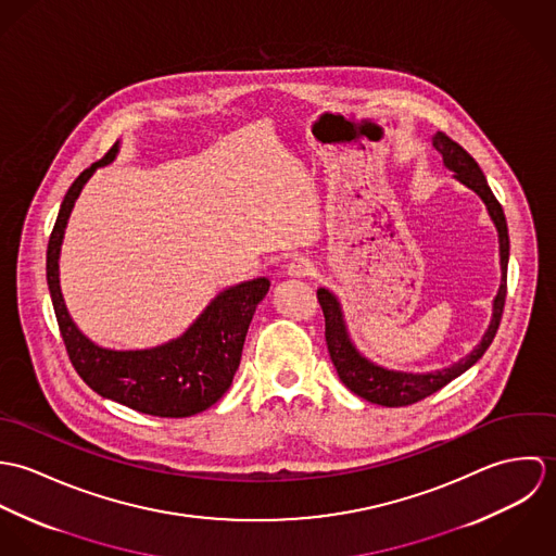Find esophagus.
I'll use <instances>...</instances> for the list:
<instances>
[{
    "label": "esophagus",
    "instance_id": "obj_1",
    "mask_svg": "<svg viewBox=\"0 0 556 556\" xmlns=\"http://www.w3.org/2000/svg\"><path fill=\"white\" fill-rule=\"evenodd\" d=\"M313 271H315L313 263H311L308 258H304V256L293 258V261L289 263V267H287V274H289L291 278H306V276H311Z\"/></svg>",
    "mask_w": 556,
    "mask_h": 556
}]
</instances>
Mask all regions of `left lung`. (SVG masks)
<instances>
[{"label":"left lung","mask_w":556,"mask_h":556,"mask_svg":"<svg viewBox=\"0 0 556 556\" xmlns=\"http://www.w3.org/2000/svg\"><path fill=\"white\" fill-rule=\"evenodd\" d=\"M432 148L437 152H441L445 168L454 170V179H458L463 186L471 188L477 197L483 201V205L488 210V216H490V220L496 229V236H498L501 285H498V291L492 300V317H490V323H488L481 340L477 342L476 349L469 355H465L463 359H458L456 364H452L447 368H441V370H430V372H402V370H392V368L379 366L372 359H368L355 346V342L351 340L340 300L329 289H325V287L318 289V304H320L323 315H325L327 351H329V357L336 366V372H338L340 381L353 394H357V396L364 397L372 404H381V406L413 404L417 400H424V397L439 392L450 381H454L456 377L467 372L473 364L481 359L485 349L492 344L494 333H496L498 323H501V315H503L505 295H507L509 236H507V223H505L503 207L494 199L479 164L471 159V154H467V150H463L456 141H452L443 132L432 135Z\"/></svg>","instance_id":"left-lung-1"}]
</instances>
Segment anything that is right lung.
Instances as JSON below:
<instances>
[{"mask_svg":"<svg viewBox=\"0 0 556 556\" xmlns=\"http://www.w3.org/2000/svg\"><path fill=\"white\" fill-rule=\"evenodd\" d=\"M119 154L111 152L83 170L68 188L47 250V282L60 331L80 379L102 397L156 417H190L231 388L243 340L258 302L269 291L267 278L223 289L184 333L150 349H106L87 338L71 317L60 287V254L80 190L91 175Z\"/></svg>","mask_w":556,"mask_h":556,"instance_id":"add662e5","label":"right lung"}]
</instances>
